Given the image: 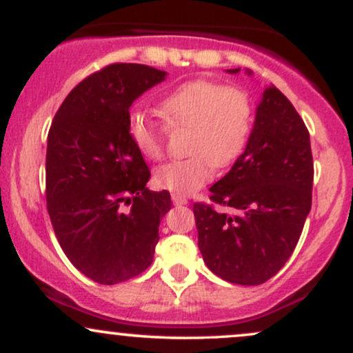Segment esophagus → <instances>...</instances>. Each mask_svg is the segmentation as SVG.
I'll list each match as a JSON object with an SVG mask.
<instances>
[{
  "instance_id": "obj_1",
  "label": "esophagus",
  "mask_w": 353,
  "mask_h": 353,
  "mask_svg": "<svg viewBox=\"0 0 353 353\" xmlns=\"http://www.w3.org/2000/svg\"><path fill=\"white\" fill-rule=\"evenodd\" d=\"M172 204L174 205H185V204H189V201L185 199L184 196H179V194H172Z\"/></svg>"
}]
</instances>
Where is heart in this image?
Masks as SVG:
<instances>
[{
  "label": "heart",
  "mask_w": 353,
  "mask_h": 353,
  "mask_svg": "<svg viewBox=\"0 0 353 353\" xmlns=\"http://www.w3.org/2000/svg\"><path fill=\"white\" fill-rule=\"evenodd\" d=\"M159 114L169 129H188L184 159L156 169L154 184L174 194H192L212 179L214 165L228 168L244 152L252 131V104L242 89L209 79L181 84L159 103ZM125 131L145 159L164 152V128L131 111Z\"/></svg>",
  "instance_id": "1"
}]
</instances>
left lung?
Returning <instances> with one entry per match:
<instances>
[{
  "instance_id": "1",
  "label": "left lung",
  "mask_w": 353,
  "mask_h": 353,
  "mask_svg": "<svg viewBox=\"0 0 353 353\" xmlns=\"http://www.w3.org/2000/svg\"><path fill=\"white\" fill-rule=\"evenodd\" d=\"M239 71L228 70L230 74ZM312 181L309 131L292 103L275 86L265 88L245 151L210 188V201L232 214L194 204L205 265L239 285H259L274 277L302 234L312 205Z\"/></svg>"
}]
</instances>
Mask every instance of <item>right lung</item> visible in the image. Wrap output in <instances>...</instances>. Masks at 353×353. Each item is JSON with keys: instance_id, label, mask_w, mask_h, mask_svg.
<instances>
[{"instance_id": "add662e5", "label": "right lung", "mask_w": 353, "mask_h": 353, "mask_svg": "<svg viewBox=\"0 0 353 353\" xmlns=\"http://www.w3.org/2000/svg\"><path fill=\"white\" fill-rule=\"evenodd\" d=\"M168 72L116 63L83 79L56 112L48 134L46 202L71 264L114 285L151 265L168 190L145 188L151 171L125 131L129 108Z\"/></svg>"}]
</instances>
